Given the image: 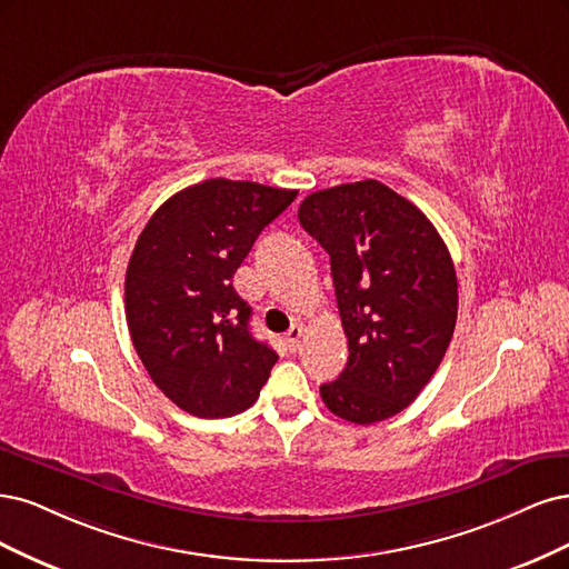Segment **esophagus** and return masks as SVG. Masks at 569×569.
Masks as SVG:
<instances>
[{"instance_id":"1","label":"esophagus","mask_w":569,"mask_h":569,"mask_svg":"<svg viewBox=\"0 0 569 569\" xmlns=\"http://www.w3.org/2000/svg\"><path fill=\"white\" fill-rule=\"evenodd\" d=\"M283 340H286V347H288L290 352L300 350V342H302V326H300V323H292V326L288 328V333L283 336Z\"/></svg>"}]
</instances>
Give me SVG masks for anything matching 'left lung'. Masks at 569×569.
Returning a JSON list of instances; mask_svg holds the SVG:
<instances>
[{"label":"left lung","instance_id":"8db88e82","mask_svg":"<svg viewBox=\"0 0 569 569\" xmlns=\"http://www.w3.org/2000/svg\"><path fill=\"white\" fill-rule=\"evenodd\" d=\"M302 229L331 258L347 336L345 371L321 399L357 426L405 411L442 363L458 283L451 254L411 200L376 179L309 193Z\"/></svg>","mask_w":569,"mask_h":569}]
</instances>
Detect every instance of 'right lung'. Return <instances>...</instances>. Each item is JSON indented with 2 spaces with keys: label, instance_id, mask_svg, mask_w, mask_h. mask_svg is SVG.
Here are the masks:
<instances>
[{
  "label": "right lung",
  "instance_id": "add662e5",
  "mask_svg": "<svg viewBox=\"0 0 569 569\" xmlns=\"http://www.w3.org/2000/svg\"><path fill=\"white\" fill-rule=\"evenodd\" d=\"M298 191L208 179L153 212L124 277V317L141 363L179 409L229 418L254 405L279 355L250 333L231 279Z\"/></svg>",
  "mask_w": 569,
  "mask_h": 569
}]
</instances>
